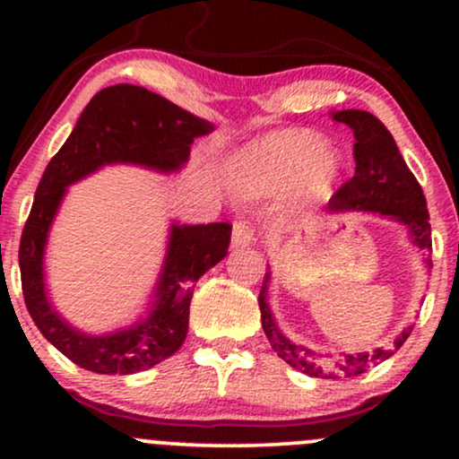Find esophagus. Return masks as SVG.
Segmentation results:
<instances>
[{
    "label": "esophagus",
    "instance_id": "esophagus-1",
    "mask_svg": "<svg viewBox=\"0 0 459 459\" xmlns=\"http://www.w3.org/2000/svg\"><path fill=\"white\" fill-rule=\"evenodd\" d=\"M233 247H247L255 244V229L247 222H235L233 224V239H230Z\"/></svg>",
    "mask_w": 459,
    "mask_h": 459
}]
</instances>
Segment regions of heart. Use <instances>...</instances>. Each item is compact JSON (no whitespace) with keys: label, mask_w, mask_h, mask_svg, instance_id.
I'll return each mask as SVG.
<instances>
[{"label":"heart","mask_w":459,"mask_h":459,"mask_svg":"<svg viewBox=\"0 0 459 459\" xmlns=\"http://www.w3.org/2000/svg\"><path fill=\"white\" fill-rule=\"evenodd\" d=\"M341 170V160L310 131H278L233 157L229 175L246 192H278L304 186L325 194Z\"/></svg>","instance_id":"1"}]
</instances>
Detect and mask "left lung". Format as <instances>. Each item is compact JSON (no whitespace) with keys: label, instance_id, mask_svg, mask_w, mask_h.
<instances>
[{"label":"left lung","instance_id":"obj_1","mask_svg":"<svg viewBox=\"0 0 459 459\" xmlns=\"http://www.w3.org/2000/svg\"><path fill=\"white\" fill-rule=\"evenodd\" d=\"M336 123H345L354 131V160L356 170L350 181L341 186L339 192L328 200L330 213L345 212H367L380 213L397 220L408 226L412 244L425 252V263L431 267V226L429 212L425 203L423 189L416 181L410 168L405 166L402 152L394 144L391 131L380 120L365 109H343V112H332ZM267 282L270 272L265 273L259 293L261 324L265 330L267 341L272 350L282 358L287 365L298 371L307 373L310 377H354L365 373L377 362L391 358L394 351L405 343V339L412 332V325L403 328L402 334L394 339L391 347H377L373 351H360V354H345L343 360L332 362L325 360L324 354L308 350V347L296 345L278 330L270 307H267Z\"/></svg>","mask_w":459,"mask_h":459}]
</instances>
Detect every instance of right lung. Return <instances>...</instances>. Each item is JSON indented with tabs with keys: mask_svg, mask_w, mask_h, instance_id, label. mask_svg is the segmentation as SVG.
Returning a JSON list of instances; mask_svg holds the SVG:
<instances>
[{
	"mask_svg": "<svg viewBox=\"0 0 459 459\" xmlns=\"http://www.w3.org/2000/svg\"><path fill=\"white\" fill-rule=\"evenodd\" d=\"M213 125L160 94L131 83L97 92L75 129L51 157L36 187L34 204L19 246L21 287L31 319L68 360L105 376H129L170 358L187 336L194 287L229 252V222L172 224L155 299L146 317L112 334H86L51 307L45 291V246L66 187L109 163H135L160 172L178 170L194 138Z\"/></svg>",
	"mask_w": 459,
	"mask_h": 459,
	"instance_id": "right-lung-1",
	"label": "right lung"
}]
</instances>
